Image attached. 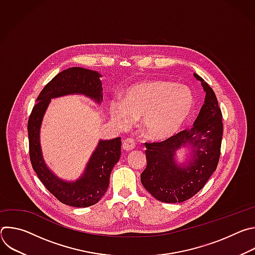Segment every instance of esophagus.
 <instances>
[{"mask_svg": "<svg viewBox=\"0 0 255 255\" xmlns=\"http://www.w3.org/2000/svg\"><path fill=\"white\" fill-rule=\"evenodd\" d=\"M134 147H135V142H134L133 139L127 138V139H125V140L123 141V143H122V148H123V150H125V151H130V150L134 149Z\"/></svg>", "mask_w": 255, "mask_h": 255, "instance_id": "1", "label": "esophagus"}]
</instances>
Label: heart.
Masks as SVG:
<instances>
[{
	"instance_id": "heart-1",
	"label": "heart",
	"mask_w": 255,
	"mask_h": 255,
	"mask_svg": "<svg viewBox=\"0 0 255 255\" xmlns=\"http://www.w3.org/2000/svg\"><path fill=\"white\" fill-rule=\"evenodd\" d=\"M194 104L193 93L186 86L165 81H144L125 90L123 103L111 101L110 114L120 129H127L140 119L145 135L163 140L183 127Z\"/></svg>"
}]
</instances>
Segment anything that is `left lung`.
<instances>
[{
	"label": "left lung",
	"instance_id": "8db88e82",
	"mask_svg": "<svg viewBox=\"0 0 255 255\" xmlns=\"http://www.w3.org/2000/svg\"><path fill=\"white\" fill-rule=\"evenodd\" d=\"M206 93L204 105L193 128L156 143H145L147 165L141 173V183L156 200L181 203L201 191L220 158L223 135L222 113L212 88L197 74ZM189 149L183 164L176 161V152Z\"/></svg>",
	"mask_w": 255,
	"mask_h": 255
}]
</instances>
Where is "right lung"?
Returning <instances> with one entry per match:
<instances>
[{
	"label": "right lung",
	"instance_id": "right-lung-1",
	"mask_svg": "<svg viewBox=\"0 0 255 255\" xmlns=\"http://www.w3.org/2000/svg\"><path fill=\"white\" fill-rule=\"evenodd\" d=\"M102 75L84 67H69L56 75L41 91L28 120L29 155L33 169L45 188L61 203L77 208L97 204L110 183L113 167L121 155V138L100 140L84 172L76 180L57 176L46 164L40 144V128L52 99L82 95L95 103L103 101Z\"/></svg>",
	"mask_w": 255,
	"mask_h": 255
}]
</instances>
